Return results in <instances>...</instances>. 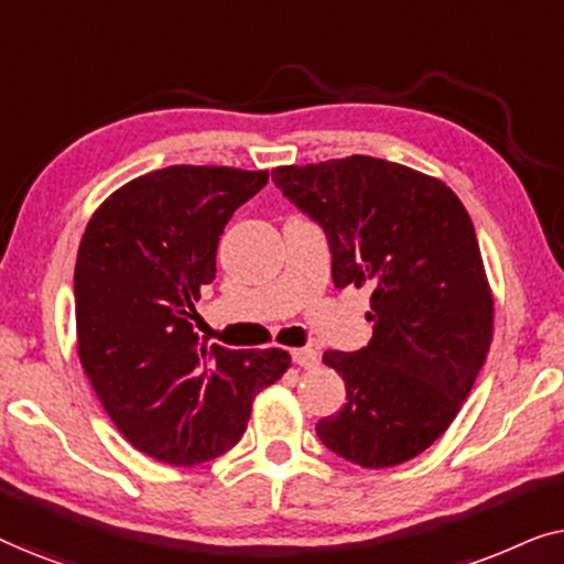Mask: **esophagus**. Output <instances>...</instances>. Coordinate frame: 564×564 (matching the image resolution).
Instances as JSON below:
<instances>
[{
  "mask_svg": "<svg viewBox=\"0 0 564 564\" xmlns=\"http://www.w3.org/2000/svg\"><path fill=\"white\" fill-rule=\"evenodd\" d=\"M290 357H292V361H295L297 367H303V369H313V367H318V361H321L318 351H315V349H307V346H303V349H292V351H290Z\"/></svg>",
  "mask_w": 564,
  "mask_h": 564,
  "instance_id": "esophagus-1",
  "label": "esophagus"
}]
</instances>
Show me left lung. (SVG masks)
Returning <instances> with one entry per match:
<instances>
[{
  "mask_svg": "<svg viewBox=\"0 0 564 564\" xmlns=\"http://www.w3.org/2000/svg\"><path fill=\"white\" fill-rule=\"evenodd\" d=\"M272 180L328 238L336 288H372V338L326 351L346 382L315 434L367 469L419 457L449 429L492 338L473 220L444 182L372 156L276 166Z\"/></svg>",
  "mask_w": 564,
  "mask_h": 564,
  "instance_id": "8db88e82",
  "label": "left lung"
}]
</instances>
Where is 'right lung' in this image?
Wrapping results in <instances>:
<instances>
[{"label":"right lung","mask_w":564,"mask_h":564,"mask_svg":"<svg viewBox=\"0 0 564 564\" xmlns=\"http://www.w3.org/2000/svg\"><path fill=\"white\" fill-rule=\"evenodd\" d=\"M269 172L166 166L112 192L74 269L79 359L138 452L187 467L238 444L253 398L288 372L282 349L207 346L192 328L230 215Z\"/></svg>","instance_id":"right-lung-1"}]
</instances>
